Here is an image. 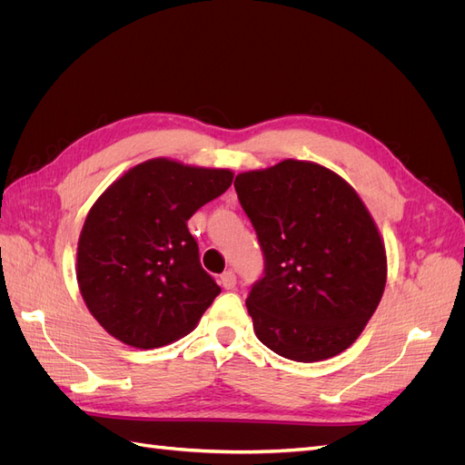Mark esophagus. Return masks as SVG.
<instances>
[{
	"label": "esophagus",
	"instance_id": "esophagus-1",
	"mask_svg": "<svg viewBox=\"0 0 465 465\" xmlns=\"http://www.w3.org/2000/svg\"><path fill=\"white\" fill-rule=\"evenodd\" d=\"M219 281H221V285L229 291V289H234V285H236V275H234L232 270H227V272L221 273Z\"/></svg>",
	"mask_w": 465,
	"mask_h": 465
}]
</instances>
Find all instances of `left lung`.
<instances>
[{
    "label": "left lung",
    "mask_w": 465,
    "mask_h": 465,
    "mask_svg": "<svg viewBox=\"0 0 465 465\" xmlns=\"http://www.w3.org/2000/svg\"><path fill=\"white\" fill-rule=\"evenodd\" d=\"M263 252L246 308L273 353L316 362L355 343L386 287V248L359 193L330 168L285 159L234 180Z\"/></svg>",
    "instance_id": "obj_1"
}]
</instances>
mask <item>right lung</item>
I'll return each instance as SVG.
<instances>
[{"label":"right lung","mask_w":465,"mask_h":465,"mask_svg":"<svg viewBox=\"0 0 465 465\" xmlns=\"http://www.w3.org/2000/svg\"><path fill=\"white\" fill-rule=\"evenodd\" d=\"M232 171L151 159L103 192L77 242V283L94 320L125 345L188 335L221 287L200 263L188 219L232 184Z\"/></svg>","instance_id":"add662e5"}]
</instances>
